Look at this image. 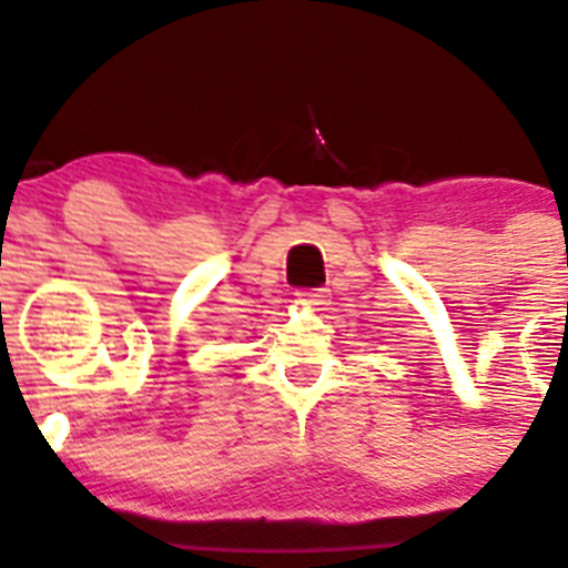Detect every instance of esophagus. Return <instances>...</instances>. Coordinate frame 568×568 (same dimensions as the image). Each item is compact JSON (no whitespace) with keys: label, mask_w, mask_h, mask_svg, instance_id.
I'll use <instances>...</instances> for the list:
<instances>
[{"label":"esophagus","mask_w":568,"mask_h":568,"mask_svg":"<svg viewBox=\"0 0 568 568\" xmlns=\"http://www.w3.org/2000/svg\"><path fill=\"white\" fill-rule=\"evenodd\" d=\"M324 291L322 288H313V291H302L300 294V302H305V305H311V307H318V305H324Z\"/></svg>","instance_id":"34e87169"}]
</instances>
